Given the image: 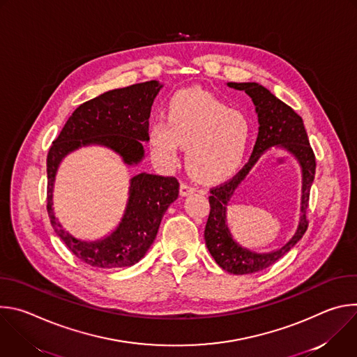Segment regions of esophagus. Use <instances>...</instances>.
<instances>
[{"mask_svg":"<svg viewBox=\"0 0 357 357\" xmlns=\"http://www.w3.org/2000/svg\"><path fill=\"white\" fill-rule=\"evenodd\" d=\"M196 192V188L188 185V183H181V196H189Z\"/></svg>","mask_w":357,"mask_h":357,"instance_id":"obj_1","label":"esophagus"}]
</instances>
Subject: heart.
<instances>
[{"label":"heart","mask_w":357,"mask_h":357,"mask_svg":"<svg viewBox=\"0 0 357 357\" xmlns=\"http://www.w3.org/2000/svg\"><path fill=\"white\" fill-rule=\"evenodd\" d=\"M252 126L248 117L202 89L175 93L168 103V123L152 121V154L165 164L185 146L189 172L200 181H218L234 172L250 146Z\"/></svg>","instance_id":"1"}]
</instances>
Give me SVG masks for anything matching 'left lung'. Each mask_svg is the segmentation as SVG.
Masks as SVG:
<instances>
[{"label":"left lung","instance_id":"1","mask_svg":"<svg viewBox=\"0 0 357 357\" xmlns=\"http://www.w3.org/2000/svg\"><path fill=\"white\" fill-rule=\"evenodd\" d=\"M227 86L241 90L251 97L259 116V137L248 162L241 171L230 181L211 189V213L205 229V240L212 257L225 271L243 275L259 273L273 266L284 257L307 231V209L317 162L302 119L284 101L256 82H230ZM273 146L289 151L301 167L303 186L300 220L294 234L281 248L268 253H259L243 248L232 238L227 225V213L229 202L238 186L245 180L253 165Z\"/></svg>","mask_w":357,"mask_h":357}]
</instances>
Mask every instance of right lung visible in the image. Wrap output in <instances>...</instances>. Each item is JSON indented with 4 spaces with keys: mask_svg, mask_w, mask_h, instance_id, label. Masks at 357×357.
Here are the masks:
<instances>
[{
    "mask_svg": "<svg viewBox=\"0 0 357 357\" xmlns=\"http://www.w3.org/2000/svg\"><path fill=\"white\" fill-rule=\"evenodd\" d=\"M164 86L157 80L109 90L80 105L52 142L46 160L47 213L50 225L75 256L98 268H123L138 263L154 243L161 220L178 199L179 182L172 176L141 172L130 179L128 199L117 227L94 241L66 231L54 213V189L62 161L83 146L112 149L127 167L138 165L149 141L148 119Z\"/></svg>",
    "mask_w": 357,
    "mask_h": 357,
    "instance_id": "1",
    "label": "right lung"
}]
</instances>
